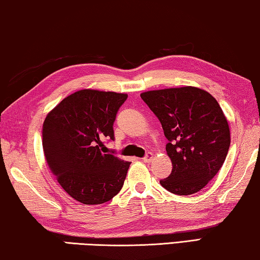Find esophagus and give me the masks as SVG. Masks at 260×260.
<instances>
[{
  "mask_svg": "<svg viewBox=\"0 0 260 260\" xmlns=\"http://www.w3.org/2000/svg\"><path fill=\"white\" fill-rule=\"evenodd\" d=\"M152 158H154V154H152V152H148L145 157L142 158V160H143V162H146V163H149V162H151Z\"/></svg>",
  "mask_w": 260,
  "mask_h": 260,
  "instance_id": "obj_1",
  "label": "esophagus"
}]
</instances>
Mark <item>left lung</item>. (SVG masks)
Listing matches in <instances>:
<instances>
[{
    "instance_id": "1",
    "label": "left lung",
    "mask_w": 260,
    "mask_h": 260,
    "mask_svg": "<svg viewBox=\"0 0 260 260\" xmlns=\"http://www.w3.org/2000/svg\"><path fill=\"white\" fill-rule=\"evenodd\" d=\"M141 98L162 123L172 171L159 180L169 192L189 196L215 177L228 154L230 131L219 103L196 86L142 92Z\"/></svg>"
}]
</instances>
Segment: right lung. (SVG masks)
<instances>
[{
  "instance_id": "add662e5",
  "label": "right lung",
  "mask_w": 260,
  "mask_h": 260,
  "mask_svg": "<svg viewBox=\"0 0 260 260\" xmlns=\"http://www.w3.org/2000/svg\"><path fill=\"white\" fill-rule=\"evenodd\" d=\"M126 100V93L78 90L45 118L43 149L49 170L81 204H104L125 182L131 163L102 148L105 139H114L115 115Z\"/></svg>"
}]
</instances>
